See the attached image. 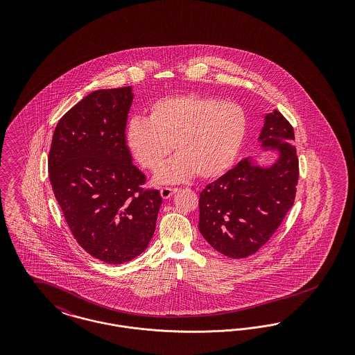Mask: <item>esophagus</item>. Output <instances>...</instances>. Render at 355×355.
<instances>
[{"label": "esophagus", "mask_w": 355, "mask_h": 355, "mask_svg": "<svg viewBox=\"0 0 355 355\" xmlns=\"http://www.w3.org/2000/svg\"><path fill=\"white\" fill-rule=\"evenodd\" d=\"M177 190H178L177 187H161L159 193H161V197H162L164 200H168Z\"/></svg>", "instance_id": "34e87169"}]
</instances>
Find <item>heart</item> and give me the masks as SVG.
Returning a JSON list of instances; mask_svg holds the SVG:
<instances>
[{
  "mask_svg": "<svg viewBox=\"0 0 355 355\" xmlns=\"http://www.w3.org/2000/svg\"><path fill=\"white\" fill-rule=\"evenodd\" d=\"M246 132L248 116L241 105L190 93L159 98L149 107L148 119H130L126 144L138 164L150 171L159 169L174 148L177 155L157 180L175 184L196 174L203 180L223 174Z\"/></svg>",
  "mask_w": 355,
  "mask_h": 355,
  "instance_id": "1",
  "label": "heart"
}]
</instances>
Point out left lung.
<instances>
[{"label": "left lung", "instance_id": "1", "mask_svg": "<svg viewBox=\"0 0 355 355\" xmlns=\"http://www.w3.org/2000/svg\"><path fill=\"white\" fill-rule=\"evenodd\" d=\"M259 139L281 157L268 169L249 158L200 193V232L220 254L245 258L257 253L291 209L300 178L294 129L279 112L266 116Z\"/></svg>", "mask_w": 355, "mask_h": 355}]
</instances>
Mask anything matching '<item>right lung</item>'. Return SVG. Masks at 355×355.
I'll use <instances>...</instances> for the list:
<instances>
[{
  "instance_id": "right-lung-1",
  "label": "right lung",
  "mask_w": 355,
  "mask_h": 355,
  "mask_svg": "<svg viewBox=\"0 0 355 355\" xmlns=\"http://www.w3.org/2000/svg\"><path fill=\"white\" fill-rule=\"evenodd\" d=\"M132 87L87 94L58 121L49 180L69 229L86 253L119 265L152 239L162 198L132 164L126 121Z\"/></svg>"
}]
</instances>
